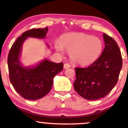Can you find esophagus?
<instances>
[{
	"label": "esophagus",
	"instance_id": "obj_1",
	"mask_svg": "<svg viewBox=\"0 0 128 128\" xmlns=\"http://www.w3.org/2000/svg\"><path fill=\"white\" fill-rule=\"evenodd\" d=\"M70 67V64H68V63H65V64H64V68H68Z\"/></svg>",
	"mask_w": 128,
	"mask_h": 128
}]
</instances>
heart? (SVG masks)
<instances>
[{
    "label": "heart",
    "mask_w": 128,
    "mask_h": 128,
    "mask_svg": "<svg viewBox=\"0 0 128 128\" xmlns=\"http://www.w3.org/2000/svg\"><path fill=\"white\" fill-rule=\"evenodd\" d=\"M60 44L56 49L62 52V49L70 54L72 61L81 65L90 64L98 59L103 49L100 39L84 34H71L62 36Z\"/></svg>",
    "instance_id": "b5f03b06"
}]
</instances>
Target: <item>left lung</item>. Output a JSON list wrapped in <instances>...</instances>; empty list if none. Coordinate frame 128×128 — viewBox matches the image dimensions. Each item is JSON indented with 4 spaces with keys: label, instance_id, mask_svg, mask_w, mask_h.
Wrapping results in <instances>:
<instances>
[{
    "label": "left lung",
    "instance_id": "8db88e82",
    "mask_svg": "<svg viewBox=\"0 0 128 128\" xmlns=\"http://www.w3.org/2000/svg\"><path fill=\"white\" fill-rule=\"evenodd\" d=\"M103 36L105 49L99 58L88 67L74 68V90L90 100L104 98L112 90L122 67V57L117 42L106 34Z\"/></svg>",
    "mask_w": 128,
    "mask_h": 128
}]
</instances>
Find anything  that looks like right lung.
Masks as SVG:
<instances>
[{"mask_svg":"<svg viewBox=\"0 0 128 128\" xmlns=\"http://www.w3.org/2000/svg\"><path fill=\"white\" fill-rule=\"evenodd\" d=\"M48 28L32 29L17 38L8 56L9 77L13 87L19 94L28 100L42 98L52 89L53 79L63 69V63H55L44 60L37 66L26 67L22 66L19 58L23 42L28 36L44 38Z\"/></svg>","mask_w":128,"mask_h":128,"instance_id":"right-lung-1","label":"right lung"}]
</instances>
